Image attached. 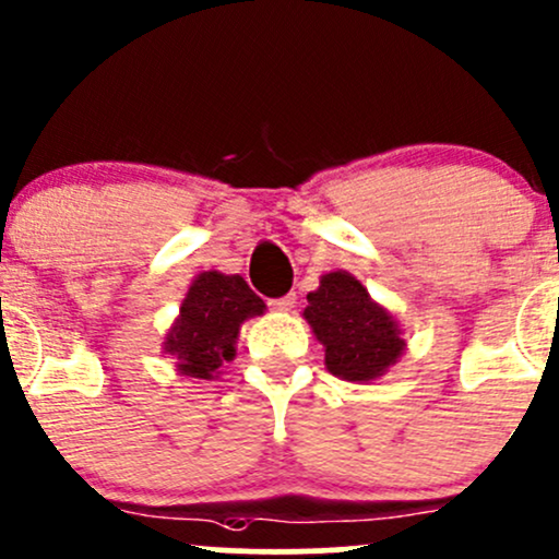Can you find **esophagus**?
<instances>
[{
  "label": "esophagus",
  "instance_id": "1",
  "mask_svg": "<svg viewBox=\"0 0 559 559\" xmlns=\"http://www.w3.org/2000/svg\"><path fill=\"white\" fill-rule=\"evenodd\" d=\"M269 306H272L274 311H290L293 306H296V293H287L285 298H277V300H272V304H269Z\"/></svg>",
  "mask_w": 559,
  "mask_h": 559
}]
</instances>
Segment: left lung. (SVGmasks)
<instances>
[{"mask_svg":"<svg viewBox=\"0 0 559 559\" xmlns=\"http://www.w3.org/2000/svg\"><path fill=\"white\" fill-rule=\"evenodd\" d=\"M306 300L304 317L324 346V364L335 378L369 382L404 354L406 343L393 313L374 304L354 274H322Z\"/></svg>","mask_w":559,"mask_h":559,"instance_id":"left-lung-1","label":"left lung"}]
</instances>
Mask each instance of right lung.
<instances>
[{
    "instance_id": "1",
    "label": "right lung",
    "mask_w": 559,
    "mask_h": 559,
    "mask_svg": "<svg viewBox=\"0 0 559 559\" xmlns=\"http://www.w3.org/2000/svg\"><path fill=\"white\" fill-rule=\"evenodd\" d=\"M263 309L266 304L240 274H198L163 341V350L177 356V369L187 378H218L224 361L235 359L242 322L261 317Z\"/></svg>"
}]
</instances>
